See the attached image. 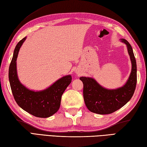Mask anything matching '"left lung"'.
<instances>
[{"mask_svg": "<svg viewBox=\"0 0 147 147\" xmlns=\"http://www.w3.org/2000/svg\"><path fill=\"white\" fill-rule=\"evenodd\" d=\"M125 43L132 63L131 75L123 87L115 90L102 88L96 80L91 78L80 77L83 83V98L88 110L95 113L110 114L119 110L133 97L137 82V67L134 55L131 45L122 39Z\"/></svg>", "mask_w": 147, "mask_h": 147, "instance_id": "8db88e82", "label": "left lung"}]
</instances>
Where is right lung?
I'll list each match as a JSON object with an SVG mask.
<instances>
[{"instance_id": "add662e5", "label": "right lung", "mask_w": 147, "mask_h": 147, "mask_svg": "<svg viewBox=\"0 0 147 147\" xmlns=\"http://www.w3.org/2000/svg\"><path fill=\"white\" fill-rule=\"evenodd\" d=\"M25 39L26 37L16 45L9 69L11 91L15 101L23 110L37 117L47 118L59 110L62 95L71 83L72 77L71 75L62 77L41 92H34L25 88L17 76L16 62L20 48Z\"/></svg>"}]
</instances>
